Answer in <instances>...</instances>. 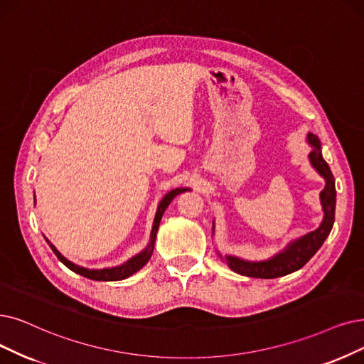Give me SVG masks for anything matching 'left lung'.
<instances>
[{
  "label": "left lung",
  "instance_id": "1",
  "mask_svg": "<svg viewBox=\"0 0 364 364\" xmlns=\"http://www.w3.org/2000/svg\"><path fill=\"white\" fill-rule=\"evenodd\" d=\"M306 141L311 146V152L308 155L311 166L316 170V173L326 181L324 190L319 193V201L324 212L323 221L319 227L311 232H306L304 236L289 242L282 251L272 255L267 259L250 261L243 259L236 255H223L221 252L216 254L224 263L239 274L250 276V278H261V279H273L293 273L301 269L308 261L315 255V252L321 248L324 240L330 235L334 223V209H336V188H334V178L328 164L324 161L321 152V141L319 139L308 133ZM215 231V223L212 225V235Z\"/></svg>",
  "mask_w": 364,
  "mask_h": 364
}]
</instances>
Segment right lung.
Instances as JSON below:
<instances>
[{
    "mask_svg": "<svg viewBox=\"0 0 364 364\" xmlns=\"http://www.w3.org/2000/svg\"><path fill=\"white\" fill-rule=\"evenodd\" d=\"M185 191H191V188H174V190L168 191L161 200H159L156 212H155V218H154V224H152V230H151V239H149L148 246L143 251H140L139 254H136L134 257L127 259L125 263L121 264V266L106 267V269H86V267L77 266L75 263H71L70 259H67L60 251H58L53 243H50L46 237L45 239H46L48 245L50 246V250L53 251V254L58 257V259H60L64 266H67L70 270H73L75 273H79V274L85 276V278L92 279V281H122V279H127L132 274H134L136 272H139L151 259L152 252H154V246H155L156 231H158L159 223H161L163 213L166 212V209L171 203V200L176 196H179L181 193H185Z\"/></svg>",
    "mask_w": 364,
    "mask_h": 364,
    "instance_id": "obj_1",
    "label": "right lung"
}]
</instances>
